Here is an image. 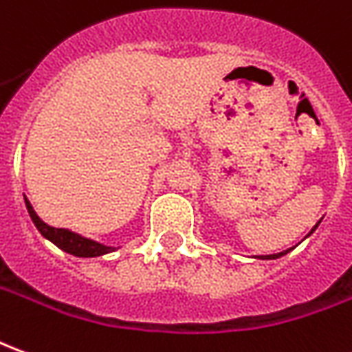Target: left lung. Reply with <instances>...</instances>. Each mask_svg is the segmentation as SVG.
<instances>
[{
	"mask_svg": "<svg viewBox=\"0 0 352 352\" xmlns=\"http://www.w3.org/2000/svg\"><path fill=\"white\" fill-rule=\"evenodd\" d=\"M315 229H316V226L313 228V231H315ZM313 231H311V233H313ZM290 250H292V248H290ZM290 250L278 252V254H271V256H260V258H261V260H276V258H280V256H284V254H288Z\"/></svg>",
	"mask_w": 352,
	"mask_h": 352,
	"instance_id": "8db88e82",
	"label": "left lung"
}]
</instances>
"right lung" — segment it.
I'll return each mask as SVG.
<instances>
[{
	"mask_svg": "<svg viewBox=\"0 0 352 352\" xmlns=\"http://www.w3.org/2000/svg\"><path fill=\"white\" fill-rule=\"evenodd\" d=\"M26 201V208H28V214L32 221H34V226L37 228V231L45 236V239H49L51 243H54L60 250L68 252V254H74V256H79V258H96V256H104V254H108V252H113L116 248H111V246H106V244L96 243V241H91V239H85V236L77 235L74 231H69V229H58V228H51V226H47L39 216L36 214V210L32 208V204H30L28 199H24Z\"/></svg>",
	"mask_w": 352,
	"mask_h": 352,
	"instance_id": "right-lung-1",
	"label": "right lung"
}]
</instances>
